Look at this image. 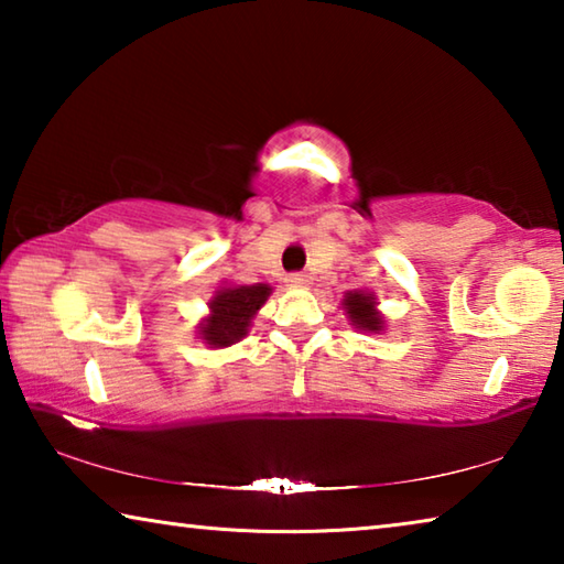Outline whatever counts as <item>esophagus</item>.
Returning a JSON list of instances; mask_svg holds the SVG:
<instances>
[{"label": "esophagus", "mask_w": 564, "mask_h": 564, "mask_svg": "<svg viewBox=\"0 0 564 564\" xmlns=\"http://www.w3.org/2000/svg\"><path fill=\"white\" fill-rule=\"evenodd\" d=\"M285 283L293 285V289H305V285L311 283V275L308 273H291L289 279H285Z\"/></svg>", "instance_id": "obj_1"}]
</instances>
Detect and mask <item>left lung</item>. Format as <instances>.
I'll return each mask as SVG.
<instances>
[{
    "label": "left lung",
    "instance_id": "8db88e82",
    "mask_svg": "<svg viewBox=\"0 0 564 564\" xmlns=\"http://www.w3.org/2000/svg\"><path fill=\"white\" fill-rule=\"evenodd\" d=\"M343 308H346L350 323L366 333H380L383 330V316H380L376 308L373 293L362 291H350L343 299Z\"/></svg>",
    "mask_w": 564,
    "mask_h": 564
}]
</instances>
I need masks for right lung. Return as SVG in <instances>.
Returning <instances> with one entry per match:
<instances>
[{"mask_svg":"<svg viewBox=\"0 0 564 564\" xmlns=\"http://www.w3.org/2000/svg\"><path fill=\"white\" fill-rule=\"evenodd\" d=\"M271 285H224L214 293L208 308L212 313L198 323V336L212 348H228L248 336L251 321L261 305L269 301Z\"/></svg>","mask_w":564,"mask_h":564,"instance_id":"obj_1","label":"right lung"}]
</instances>
